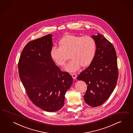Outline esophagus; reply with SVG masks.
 Masks as SVG:
<instances>
[{
	"label": "esophagus",
	"instance_id": "esophagus-1",
	"mask_svg": "<svg viewBox=\"0 0 133 133\" xmlns=\"http://www.w3.org/2000/svg\"><path fill=\"white\" fill-rule=\"evenodd\" d=\"M71 76H72V78H73V79H76L77 76L76 74H75V73H74V74H71Z\"/></svg>",
	"mask_w": 133,
	"mask_h": 133
}]
</instances>
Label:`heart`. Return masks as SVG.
Returning <instances> with one entry per match:
<instances>
[{"label": "heart", "mask_w": 133, "mask_h": 133, "mask_svg": "<svg viewBox=\"0 0 133 133\" xmlns=\"http://www.w3.org/2000/svg\"><path fill=\"white\" fill-rule=\"evenodd\" d=\"M59 47H52L50 56L57 64L63 66L69 55L72 60L64 69L69 72H77L81 66H89L93 61L96 52L95 41L89 36L66 35L59 41Z\"/></svg>", "instance_id": "heart-1"}]
</instances>
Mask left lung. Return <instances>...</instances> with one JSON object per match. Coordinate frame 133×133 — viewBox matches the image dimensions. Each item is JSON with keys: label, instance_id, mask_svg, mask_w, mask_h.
<instances>
[{"label": "left lung", "instance_id": "obj_1", "mask_svg": "<svg viewBox=\"0 0 133 133\" xmlns=\"http://www.w3.org/2000/svg\"><path fill=\"white\" fill-rule=\"evenodd\" d=\"M96 52L92 63L78 76L87 86L84 96L85 102L91 107L103 104L113 93L118 78L117 54L112 44L100 34L93 35Z\"/></svg>", "mask_w": 133, "mask_h": 133}]
</instances>
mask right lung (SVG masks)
Wrapping results in <instances>:
<instances>
[{"label":"right lung","instance_id":"add662e5","mask_svg":"<svg viewBox=\"0 0 133 133\" xmlns=\"http://www.w3.org/2000/svg\"><path fill=\"white\" fill-rule=\"evenodd\" d=\"M52 36L49 34L28 43L18 64L20 80L30 99L49 112L63 107L65 93L73 82L72 76L61 71L51 57Z\"/></svg>","mask_w":133,"mask_h":133}]
</instances>
